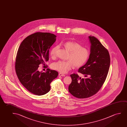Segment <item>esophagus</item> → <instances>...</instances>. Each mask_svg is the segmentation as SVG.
<instances>
[{
    "label": "esophagus",
    "instance_id": "esophagus-1",
    "mask_svg": "<svg viewBox=\"0 0 127 127\" xmlns=\"http://www.w3.org/2000/svg\"><path fill=\"white\" fill-rule=\"evenodd\" d=\"M59 75L60 76H65V75L62 74V73H60L59 74Z\"/></svg>",
    "mask_w": 127,
    "mask_h": 127
}]
</instances>
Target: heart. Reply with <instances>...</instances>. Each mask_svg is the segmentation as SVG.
Listing matches in <instances>:
<instances>
[{"label": "heart", "mask_w": 127, "mask_h": 127, "mask_svg": "<svg viewBox=\"0 0 127 127\" xmlns=\"http://www.w3.org/2000/svg\"><path fill=\"white\" fill-rule=\"evenodd\" d=\"M69 51L66 61H60L52 64L53 69L62 73H66L72 69L73 65L75 67H80L85 63L90 55V51L86 47L76 42L68 41L63 44ZM58 46L53 47L50 51V55L52 58L56 56Z\"/></svg>", "instance_id": "heart-1"}]
</instances>
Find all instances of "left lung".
Returning <instances> with one entry per match:
<instances>
[{
  "label": "left lung",
  "mask_w": 127,
  "mask_h": 127,
  "mask_svg": "<svg viewBox=\"0 0 127 127\" xmlns=\"http://www.w3.org/2000/svg\"><path fill=\"white\" fill-rule=\"evenodd\" d=\"M91 46L89 58L86 64L78 69L84 74L81 78L77 74L70 75L72 82L68 91L78 98H89L101 88L107 76L110 58L109 51L96 38L89 36Z\"/></svg>",
  "instance_id": "8db88e82"
}]
</instances>
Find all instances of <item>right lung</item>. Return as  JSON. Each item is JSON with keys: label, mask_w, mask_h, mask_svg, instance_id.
<instances>
[{"label": "right lung", "mask_w": 127, "mask_h": 127, "mask_svg": "<svg viewBox=\"0 0 127 127\" xmlns=\"http://www.w3.org/2000/svg\"><path fill=\"white\" fill-rule=\"evenodd\" d=\"M56 37L49 32H35L24 39L18 49L15 64L16 74L24 87L35 95L48 93L51 83L58 76V72L49 68L46 72L38 70L39 64H45L49 60V49Z\"/></svg>", "instance_id": "right-lung-1"}]
</instances>
